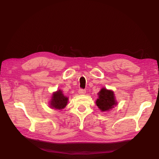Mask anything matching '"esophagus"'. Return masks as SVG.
I'll list each match as a JSON object with an SVG mask.
<instances>
[{"label":"esophagus","mask_w":159,"mask_h":159,"mask_svg":"<svg viewBox=\"0 0 159 159\" xmlns=\"http://www.w3.org/2000/svg\"><path fill=\"white\" fill-rule=\"evenodd\" d=\"M86 93V91L83 89H80L79 90V93L80 95H83V94H85Z\"/></svg>","instance_id":"1"}]
</instances>
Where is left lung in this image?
<instances>
[{
    "label": "left lung",
    "instance_id": "8db88e82",
    "mask_svg": "<svg viewBox=\"0 0 159 159\" xmlns=\"http://www.w3.org/2000/svg\"><path fill=\"white\" fill-rule=\"evenodd\" d=\"M96 105L101 111H107L117 105L114 92L111 90L102 88L98 92V98L96 102Z\"/></svg>",
    "mask_w": 159,
    "mask_h": 159
}]
</instances>
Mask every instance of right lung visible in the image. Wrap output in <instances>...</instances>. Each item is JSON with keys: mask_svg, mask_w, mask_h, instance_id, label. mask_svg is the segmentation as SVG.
<instances>
[{"mask_svg": "<svg viewBox=\"0 0 159 159\" xmlns=\"http://www.w3.org/2000/svg\"><path fill=\"white\" fill-rule=\"evenodd\" d=\"M67 102H68V98L64 96L62 91L59 89L52 93L50 105L52 109L61 110L66 107Z\"/></svg>", "mask_w": 159, "mask_h": 159, "instance_id": "obj_1", "label": "right lung"}]
</instances>
